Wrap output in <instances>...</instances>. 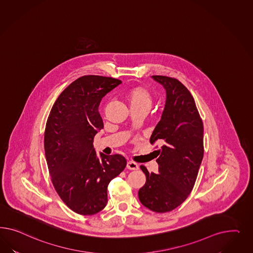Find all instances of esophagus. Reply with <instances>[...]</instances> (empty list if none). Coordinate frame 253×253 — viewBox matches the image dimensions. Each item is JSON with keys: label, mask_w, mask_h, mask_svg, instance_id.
<instances>
[{"label": "esophagus", "mask_w": 253, "mask_h": 253, "mask_svg": "<svg viewBox=\"0 0 253 253\" xmlns=\"http://www.w3.org/2000/svg\"><path fill=\"white\" fill-rule=\"evenodd\" d=\"M127 168L129 169H138L139 165L134 161H128L127 162Z\"/></svg>", "instance_id": "esophagus-1"}]
</instances>
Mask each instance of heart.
<instances>
[{
    "mask_svg": "<svg viewBox=\"0 0 253 253\" xmlns=\"http://www.w3.org/2000/svg\"><path fill=\"white\" fill-rule=\"evenodd\" d=\"M128 100L130 107H146L149 109L152 106L153 97L147 88L136 86L128 93Z\"/></svg>",
    "mask_w": 253,
    "mask_h": 253,
    "instance_id": "1",
    "label": "heart"
}]
</instances>
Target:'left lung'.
I'll return each instance as SVG.
<instances>
[{
    "instance_id": "obj_1",
    "label": "left lung",
    "mask_w": 253,
    "mask_h": 253,
    "mask_svg": "<svg viewBox=\"0 0 253 253\" xmlns=\"http://www.w3.org/2000/svg\"><path fill=\"white\" fill-rule=\"evenodd\" d=\"M166 91L161 121L150 143H160L159 173L141 165L146 182L138 191L140 202L155 212L180 206L191 193L203 159V123L187 88L174 78L152 76Z\"/></svg>"
}]
</instances>
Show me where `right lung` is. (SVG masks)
<instances>
[{
  "label": "right lung",
  "instance_id": "add662e5",
  "mask_svg": "<svg viewBox=\"0 0 253 253\" xmlns=\"http://www.w3.org/2000/svg\"><path fill=\"white\" fill-rule=\"evenodd\" d=\"M121 84L110 77L77 79L54 102L46 123L44 151L52 183L79 214H95L106 207L107 185L126 167L122 155L100 153L98 158L92 145L104 128L100 102Z\"/></svg>",
  "mask_w": 253,
  "mask_h": 253
}]
</instances>
